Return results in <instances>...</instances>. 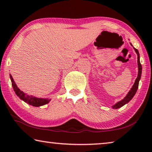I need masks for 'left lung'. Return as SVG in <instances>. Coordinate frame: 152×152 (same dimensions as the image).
<instances>
[{"label": "left lung", "mask_w": 152, "mask_h": 152, "mask_svg": "<svg viewBox=\"0 0 152 152\" xmlns=\"http://www.w3.org/2000/svg\"><path fill=\"white\" fill-rule=\"evenodd\" d=\"M130 44H131V45H132V44L131 43H130ZM134 48L135 52H136V53H137V65H138V74H137V78H136L135 81L134 82V84H133V86L132 87V88H131L129 92L128 93H127V94L126 95V96L124 98V99H122L121 101L117 102L116 104H115L114 105H113V106H112L113 109H119V108H121V107H123V105H125V104L128 103V102H129L131 100L133 99V97L134 96V95L135 94L136 92H137V91L138 86H139V82H140V79H141V72H142V66H141V63H140V53H139V51H138V50H137V49H135V48Z\"/></svg>", "instance_id": "left-lung-1"}]
</instances>
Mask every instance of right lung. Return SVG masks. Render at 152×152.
Instances as JSON below:
<instances>
[{"label":"right lung","instance_id":"add662e5","mask_svg":"<svg viewBox=\"0 0 152 152\" xmlns=\"http://www.w3.org/2000/svg\"><path fill=\"white\" fill-rule=\"evenodd\" d=\"M10 78H11V80L12 88H13L14 91L15 92V94H17V96H19L20 99H21L22 101H23L24 102H25L27 104H29V105H31L33 107H40L49 103L51 101V99H48V98H47V99H44V98H38L33 96L32 95H29L25 93V92L20 91V90L18 88L11 75H10Z\"/></svg>","mask_w":152,"mask_h":152}]
</instances>
